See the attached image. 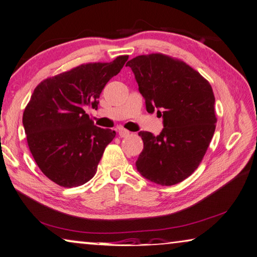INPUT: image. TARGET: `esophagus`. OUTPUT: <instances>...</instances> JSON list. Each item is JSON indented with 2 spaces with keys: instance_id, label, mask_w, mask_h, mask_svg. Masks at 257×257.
<instances>
[{
  "instance_id": "obj_1",
  "label": "esophagus",
  "mask_w": 257,
  "mask_h": 257,
  "mask_svg": "<svg viewBox=\"0 0 257 257\" xmlns=\"http://www.w3.org/2000/svg\"><path fill=\"white\" fill-rule=\"evenodd\" d=\"M118 133H119V136L121 138H125V137H128V136L130 135V133L128 132L127 129H123V128H119L118 129Z\"/></svg>"
}]
</instances>
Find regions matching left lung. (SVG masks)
Returning <instances> with one entry per match:
<instances>
[{"label":"left lung","instance_id":"8db88e82","mask_svg":"<svg viewBox=\"0 0 257 257\" xmlns=\"http://www.w3.org/2000/svg\"><path fill=\"white\" fill-rule=\"evenodd\" d=\"M135 73L147 111L164 118L158 136L140 132L144 149L136 167L145 178L162 186L192 175L212 140L217 118L212 85L182 60L163 53L138 55L127 62Z\"/></svg>","mask_w":257,"mask_h":257}]
</instances>
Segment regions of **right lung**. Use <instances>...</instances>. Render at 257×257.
<instances>
[{
	"mask_svg": "<svg viewBox=\"0 0 257 257\" xmlns=\"http://www.w3.org/2000/svg\"><path fill=\"white\" fill-rule=\"evenodd\" d=\"M128 55L111 62L81 64L40 82L23 112V127L35 163L62 187H78L97 173L115 132L93 124L84 108H98L100 93Z\"/></svg>",
	"mask_w": 257,
	"mask_h": 257,
	"instance_id": "obj_1",
	"label": "right lung"
}]
</instances>
